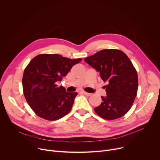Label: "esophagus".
Here are the masks:
<instances>
[{
    "mask_svg": "<svg viewBox=\"0 0 160 160\" xmlns=\"http://www.w3.org/2000/svg\"><path fill=\"white\" fill-rule=\"evenodd\" d=\"M82 92L83 94H84L85 95L88 96V97H89V96H91V95H92L91 93H89V92H86V91H82Z\"/></svg>",
    "mask_w": 160,
    "mask_h": 160,
    "instance_id": "esophagus-1",
    "label": "esophagus"
}]
</instances>
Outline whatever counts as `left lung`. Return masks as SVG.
<instances>
[{
    "mask_svg": "<svg viewBox=\"0 0 160 160\" xmlns=\"http://www.w3.org/2000/svg\"><path fill=\"white\" fill-rule=\"evenodd\" d=\"M100 72L107 97H102V103L94 109L105 120H115L124 116L131 108L137 94V71L131 61L122 51L103 49L84 59Z\"/></svg>",
    "mask_w": 160,
    "mask_h": 160,
    "instance_id": "8db88e82",
    "label": "left lung"
}]
</instances>
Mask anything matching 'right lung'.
<instances>
[{"label":"right lung","instance_id":"1","mask_svg":"<svg viewBox=\"0 0 160 160\" xmlns=\"http://www.w3.org/2000/svg\"><path fill=\"white\" fill-rule=\"evenodd\" d=\"M82 58L69 59L57 54H40L32 59L24 69L22 87L31 109L44 120H57L72 109L77 92H68L57 82L62 81Z\"/></svg>","mask_w":160,"mask_h":160}]
</instances>
